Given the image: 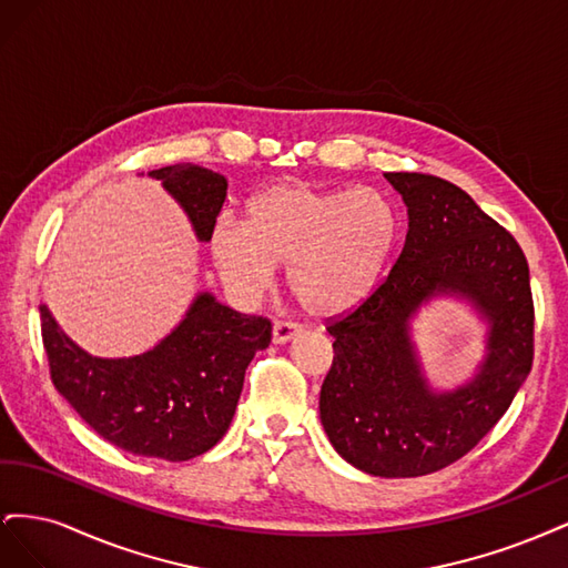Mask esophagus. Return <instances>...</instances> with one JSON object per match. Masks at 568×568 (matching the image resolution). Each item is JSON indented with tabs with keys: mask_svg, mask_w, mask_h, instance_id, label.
Wrapping results in <instances>:
<instances>
[{
	"mask_svg": "<svg viewBox=\"0 0 568 568\" xmlns=\"http://www.w3.org/2000/svg\"><path fill=\"white\" fill-rule=\"evenodd\" d=\"M296 334H301V324H296V322L277 320V322H274V326H272L274 343H286L288 338H294Z\"/></svg>",
	"mask_w": 568,
	"mask_h": 568,
	"instance_id": "1",
	"label": "esophagus"
}]
</instances>
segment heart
Returning <instances> with one entry per match:
<instances>
[{"label": "heart", "mask_w": 568, "mask_h": 568, "mask_svg": "<svg viewBox=\"0 0 568 568\" xmlns=\"http://www.w3.org/2000/svg\"><path fill=\"white\" fill-rule=\"evenodd\" d=\"M398 213L372 186L317 189L274 182L255 192L244 222L220 217L211 253L239 296L257 298L286 263V286L307 315L353 313L379 286L398 242Z\"/></svg>", "instance_id": "1"}]
</instances>
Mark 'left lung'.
Wrapping results in <instances>:
<instances>
[{"label": "left lung", "mask_w": 568, "mask_h": 568, "mask_svg": "<svg viewBox=\"0 0 568 568\" xmlns=\"http://www.w3.org/2000/svg\"><path fill=\"white\" fill-rule=\"evenodd\" d=\"M407 205L405 246L353 313L326 320L334 359L320 417L336 453L372 476L412 478L462 459L511 405L532 365V294L521 246L457 184L386 173ZM436 293L467 295L491 322L489 357L453 394L427 390L408 317Z\"/></svg>", "instance_id": "left-lung-1"}]
</instances>
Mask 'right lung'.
Here are the masks:
<instances>
[{
    "label": "right lung",
    "instance_id": "add662e5",
    "mask_svg": "<svg viewBox=\"0 0 568 568\" xmlns=\"http://www.w3.org/2000/svg\"><path fill=\"white\" fill-rule=\"evenodd\" d=\"M178 199L201 242H209L227 180L192 163L151 170ZM42 343L57 390L115 448L184 462L225 436L246 367L272 341V322L242 315L201 294L156 348L134 357H92L40 305Z\"/></svg>",
    "mask_w": 568,
    "mask_h": 568
}]
</instances>
